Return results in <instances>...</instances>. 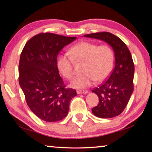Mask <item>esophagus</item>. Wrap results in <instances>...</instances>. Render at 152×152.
I'll list each match as a JSON object with an SVG mask.
<instances>
[{"label":"esophagus","instance_id":"1","mask_svg":"<svg viewBox=\"0 0 152 152\" xmlns=\"http://www.w3.org/2000/svg\"><path fill=\"white\" fill-rule=\"evenodd\" d=\"M88 91H77V94H86L88 93Z\"/></svg>","mask_w":152,"mask_h":152}]
</instances>
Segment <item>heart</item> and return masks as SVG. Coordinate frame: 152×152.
I'll return each instance as SVG.
<instances>
[{
	"mask_svg": "<svg viewBox=\"0 0 152 152\" xmlns=\"http://www.w3.org/2000/svg\"><path fill=\"white\" fill-rule=\"evenodd\" d=\"M70 55L61 54L57 61L58 68L64 77L71 80L74 76V61L83 63L81 76L74 80L72 86L84 88L94 82H102L111 72L114 64V52L107 45H98L88 42H81L70 50Z\"/></svg>",
	"mask_w": 152,
	"mask_h": 152,
	"instance_id": "obj_1",
	"label": "heart"
}]
</instances>
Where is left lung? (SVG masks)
<instances>
[{
  "instance_id": "8db88e82",
  "label": "left lung",
  "mask_w": 152,
  "mask_h": 152,
  "mask_svg": "<svg viewBox=\"0 0 152 152\" xmlns=\"http://www.w3.org/2000/svg\"><path fill=\"white\" fill-rule=\"evenodd\" d=\"M84 37L107 42L112 47L115 57V65L109 78L92 90L99 102L92 112L100 118L118 116L124 110L133 91L135 68L130 51L119 37L109 32L91 33Z\"/></svg>"
}]
</instances>
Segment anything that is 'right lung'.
Masks as SVG:
<instances>
[{"label": "right lung", "instance_id": "1", "mask_svg": "<svg viewBox=\"0 0 152 152\" xmlns=\"http://www.w3.org/2000/svg\"><path fill=\"white\" fill-rule=\"evenodd\" d=\"M75 37L51 33L33 36L20 56L19 82L31 110L43 121L56 122L68 115L76 91L66 88L59 74L57 56Z\"/></svg>", "mask_w": 152, "mask_h": 152}]
</instances>
